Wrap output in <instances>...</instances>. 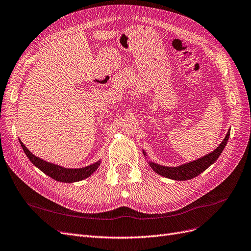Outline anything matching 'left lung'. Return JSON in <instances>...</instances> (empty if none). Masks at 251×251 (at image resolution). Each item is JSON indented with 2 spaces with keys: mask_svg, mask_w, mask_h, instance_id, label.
Returning <instances> with one entry per match:
<instances>
[{
  "mask_svg": "<svg viewBox=\"0 0 251 251\" xmlns=\"http://www.w3.org/2000/svg\"><path fill=\"white\" fill-rule=\"evenodd\" d=\"M229 133H230V131L228 130L225 137V140L222 141V143L217 147V149H215L212 153L201 157V158H200L198 160H194L192 162L177 166V168L162 166L159 164H156L154 162H150L149 164L155 173L163 176V177H165V178L178 180V181L190 180L194 177H197V176H199L203 171H206L211 164H213L217 160L219 155L222 153V151H224L225 147L228 141ZM144 154H145V152H144Z\"/></svg>",
  "mask_w": 251,
  "mask_h": 251,
  "instance_id": "8db88e82",
  "label": "left lung"
}]
</instances>
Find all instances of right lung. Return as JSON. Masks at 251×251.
Instances as JSON below:
<instances>
[{
    "instance_id": "right-lung-1",
    "label": "right lung",
    "mask_w": 251,
    "mask_h": 251,
    "mask_svg": "<svg viewBox=\"0 0 251 251\" xmlns=\"http://www.w3.org/2000/svg\"><path fill=\"white\" fill-rule=\"evenodd\" d=\"M20 143L24 152L27 156V158L30 159V161L35 166H37L39 170H41L45 175L50 176V178L59 182L72 183V182H76V181L86 179L89 177V176H91L93 173H94L100 165V161H97L94 164H91L82 169H65V168H62V166L43 161L42 159L36 157L29 150H27L25 146L21 141Z\"/></svg>"
}]
</instances>
